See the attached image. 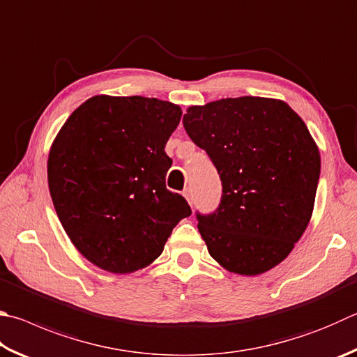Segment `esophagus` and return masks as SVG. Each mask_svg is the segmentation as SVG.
I'll use <instances>...</instances> for the list:
<instances>
[{
	"label": "esophagus",
	"instance_id": "1",
	"mask_svg": "<svg viewBox=\"0 0 357 357\" xmlns=\"http://www.w3.org/2000/svg\"><path fill=\"white\" fill-rule=\"evenodd\" d=\"M184 197H185V199L189 201V204L190 206H193V197H192V193H190V190L189 189H185L184 190Z\"/></svg>",
	"mask_w": 357,
	"mask_h": 357
}]
</instances>
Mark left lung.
<instances>
[{
  "instance_id": "obj_1",
  "label": "left lung",
  "mask_w": 357,
  "mask_h": 357,
  "mask_svg": "<svg viewBox=\"0 0 357 357\" xmlns=\"http://www.w3.org/2000/svg\"><path fill=\"white\" fill-rule=\"evenodd\" d=\"M183 125L222 181L217 209L197 212L209 255L237 275L273 268L312 215L320 153L309 129L286 102L261 96L192 106Z\"/></svg>"
}]
</instances>
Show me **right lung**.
Wrapping results in <instances>:
<instances>
[{
  "label": "right lung",
  "instance_id": "right-lung-1",
  "mask_svg": "<svg viewBox=\"0 0 357 357\" xmlns=\"http://www.w3.org/2000/svg\"><path fill=\"white\" fill-rule=\"evenodd\" d=\"M181 107L98 95L68 116L48 158L51 199L81 255L111 273L150 265L192 209L165 187V144Z\"/></svg>",
  "mask_w": 357,
  "mask_h": 357
}]
</instances>
